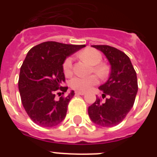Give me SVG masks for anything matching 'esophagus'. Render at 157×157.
Instances as JSON below:
<instances>
[{"instance_id":"obj_1","label":"esophagus","mask_w":157,"mask_h":157,"mask_svg":"<svg viewBox=\"0 0 157 157\" xmlns=\"http://www.w3.org/2000/svg\"><path fill=\"white\" fill-rule=\"evenodd\" d=\"M76 94H78V95H84V94H86V93L83 92V91H76Z\"/></svg>"}]
</instances>
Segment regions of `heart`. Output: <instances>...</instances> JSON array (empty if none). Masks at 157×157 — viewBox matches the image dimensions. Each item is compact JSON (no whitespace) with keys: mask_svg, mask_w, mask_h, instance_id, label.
I'll list each match as a JSON object with an SVG mask.
<instances>
[{"mask_svg":"<svg viewBox=\"0 0 157 157\" xmlns=\"http://www.w3.org/2000/svg\"><path fill=\"white\" fill-rule=\"evenodd\" d=\"M81 59L92 65V70L99 77L103 78L107 76V67L100 64L102 61V54L94 49H86L79 54ZM63 72L66 76H70L72 71V59L67 58L63 65ZM98 83V79L95 76H90L87 77L75 76L70 81V86L73 90L78 91H86L90 89L91 86Z\"/></svg>","mask_w":157,"mask_h":157,"instance_id":"obj_1","label":"heart"}]
</instances>
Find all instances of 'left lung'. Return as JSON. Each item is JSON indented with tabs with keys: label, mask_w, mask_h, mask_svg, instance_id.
Here are the masks:
<instances>
[{
	"label": "left lung",
	"mask_w": 157,
	"mask_h": 157,
	"mask_svg": "<svg viewBox=\"0 0 157 157\" xmlns=\"http://www.w3.org/2000/svg\"><path fill=\"white\" fill-rule=\"evenodd\" d=\"M104 54L111 65L109 77L98 89L105 102L100 98L88 108L89 117L102 127L117 125L124 119L134 106L138 92L136 71L126 54L109 45H92Z\"/></svg>",
	"instance_id": "obj_1"
}]
</instances>
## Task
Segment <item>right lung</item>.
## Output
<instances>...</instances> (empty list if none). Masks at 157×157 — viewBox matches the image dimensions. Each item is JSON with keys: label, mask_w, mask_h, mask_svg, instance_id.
Instances as JSON below:
<instances>
[{"label": "right lung", "mask_w": 157, "mask_h": 157, "mask_svg": "<svg viewBox=\"0 0 157 157\" xmlns=\"http://www.w3.org/2000/svg\"><path fill=\"white\" fill-rule=\"evenodd\" d=\"M86 47L85 45H67L46 41L28 51L20 68L18 90L23 106L32 121L43 127L60 124L66 117L67 105L75 93L55 98L67 92L63 64L67 57ZM60 96V95H59Z\"/></svg>", "instance_id": "obj_1"}]
</instances>
